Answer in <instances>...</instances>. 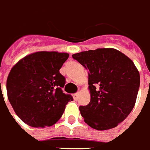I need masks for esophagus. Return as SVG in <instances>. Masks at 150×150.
I'll return each mask as SVG.
<instances>
[{
	"instance_id": "34e87169",
	"label": "esophagus",
	"mask_w": 150,
	"mask_h": 150,
	"mask_svg": "<svg viewBox=\"0 0 150 150\" xmlns=\"http://www.w3.org/2000/svg\"><path fill=\"white\" fill-rule=\"evenodd\" d=\"M78 95H79V93H75V94H73V98H74V100H77V98H78Z\"/></svg>"
}]
</instances>
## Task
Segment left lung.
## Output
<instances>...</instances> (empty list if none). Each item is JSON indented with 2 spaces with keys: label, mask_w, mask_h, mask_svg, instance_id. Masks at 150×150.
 I'll use <instances>...</instances> for the list:
<instances>
[{
  "label": "left lung",
  "mask_w": 150,
  "mask_h": 150,
  "mask_svg": "<svg viewBox=\"0 0 150 150\" xmlns=\"http://www.w3.org/2000/svg\"><path fill=\"white\" fill-rule=\"evenodd\" d=\"M88 70L90 102L79 107L84 121L92 128L116 127L130 114L140 87V74L128 56L114 48H98L73 54Z\"/></svg>",
  "instance_id": "left-lung-1"
}]
</instances>
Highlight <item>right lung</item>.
Returning a JSON list of instances; mask_svg holds the SVG:
<instances>
[{
    "mask_svg": "<svg viewBox=\"0 0 150 150\" xmlns=\"http://www.w3.org/2000/svg\"><path fill=\"white\" fill-rule=\"evenodd\" d=\"M69 56L64 52H38L25 56L11 69L6 83L8 98L25 124L34 128L52 126L73 100L62 90L65 77L60 73Z\"/></svg>",
    "mask_w": 150,
    "mask_h": 150,
    "instance_id": "right-lung-1",
    "label": "right lung"
}]
</instances>
